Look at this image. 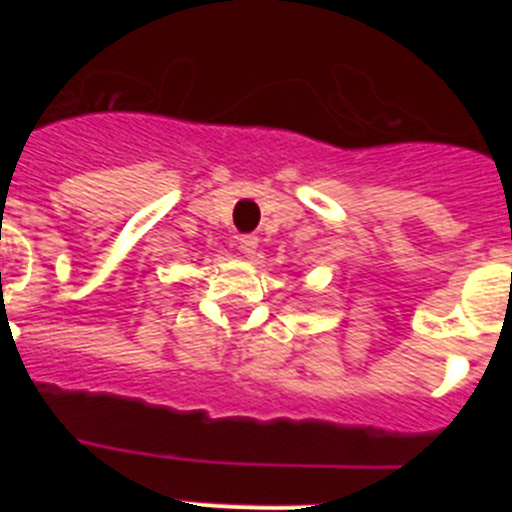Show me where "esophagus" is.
Segmentation results:
<instances>
[{
	"mask_svg": "<svg viewBox=\"0 0 512 512\" xmlns=\"http://www.w3.org/2000/svg\"><path fill=\"white\" fill-rule=\"evenodd\" d=\"M238 248H241L246 256H256V251H259V238H256V235H241V238H238Z\"/></svg>",
	"mask_w": 512,
	"mask_h": 512,
	"instance_id": "1",
	"label": "esophagus"
}]
</instances>
